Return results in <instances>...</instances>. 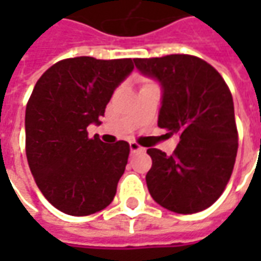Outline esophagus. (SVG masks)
Returning <instances> with one entry per match:
<instances>
[{
	"label": "esophagus",
	"mask_w": 261,
	"mask_h": 261,
	"mask_svg": "<svg viewBox=\"0 0 261 261\" xmlns=\"http://www.w3.org/2000/svg\"><path fill=\"white\" fill-rule=\"evenodd\" d=\"M145 148L141 147V145H138L137 142H130V151L131 153H137V152H142Z\"/></svg>",
	"instance_id": "1"
}]
</instances>
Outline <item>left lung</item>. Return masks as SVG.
<instances>
[{
  "instance_id": "8db88e82",
  "label": "left lung",
  "mask_w": 261,
  "mask_h": 261,
  "mask_svg": "<svg viewBox=\"0 0 261 261\" xmlns=\"http://www.w3.org/2000/svg\"><path fill=\"white\" fill-rule=\"evenodd\" d=\"M137 69L159 82L158 125L179 136L172 155L147 153L145 176L155 201L177 214H194L217 201L235 165L238 130L229 88L213 65L187 54L136 59Z\"/></svg>"
}]
</instances>
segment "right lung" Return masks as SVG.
I'll use <instances>...</instances> for the list:
<instances>
[{
    "label": "right lung",
    "mask_w": 261,
    "mask_h": 261,
    "mask_svg": "<svg viewBox=\"0 0 261 261\" xmlns=\"http://www.w3.org/2000/svg\"><path fill=\"white\" fill-rule=\"evenodd\" d=\"M133 69L131 59L75 57L50 67L35 85L26 105V156L37 187L61 213L91 215L113 201L130 145L91 140L86 127L100 124Z\"/></svg>",
    "instance_id": "add662e5"
}]
</instances>
